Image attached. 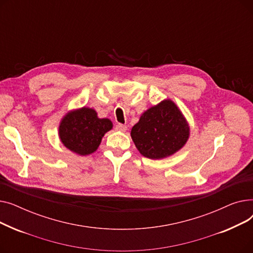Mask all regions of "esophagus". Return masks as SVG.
Returning a JSON list of instances; mask_svg holds the SVG:
<instances>
[{
	"instance_id": "1",
	"label": "esophagus",
	"mask_w": 253,
	"mask_h": 253,
	"mask_svg": "<svg viewBox=\"0 0 253 253\" xmlns=\"http://www.w3.org/2000/svg\"><path fill=\"white\" fill-rule=\"evenodd\" d=\"M115 129L117 131H120V132H125L127 130V126L124 125V124H118V125H116Z\"/></svg>"
}]
</instances>
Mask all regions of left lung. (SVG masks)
Returning a JSON list of instances; mask_svg holds the SVG:
<instances>
[{"mask_svg": "<svg viewBox=\"0 0 253 253\" xmlns=\"http://www.w3.org/2000/svg\"><path fill=\"white\" fill-rule=\"evenodd\" d=\"M190 136V126L177 105L165 99L145 111L132 127L131 137L145 158L159 160L179 151Z\"/></svg>", "mask_w": 253, "mask_h": 253, "instance_id": "8db88e82", "label": "left lung"}]
</instances>
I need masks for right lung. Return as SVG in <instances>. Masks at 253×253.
<instances>
[{"label":"right lung","instance_id":"add662e5","mask_svg":"<svg viewBox=\"0 0 253 253\" xmlns=\"http://www.w3.org/2000/svg\"><path fill=\"white\" fill-rule=\"evenodd\" d=\"M113 128L110 119H100L95 110L81 108L66 114L60 121L58 134L65 148L80 155L94 153L106 132Z\"/></svg>","mask_w":253,"mask_h":253}]
</instances>
